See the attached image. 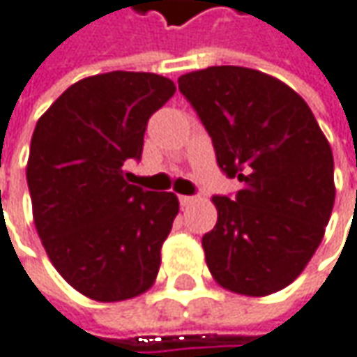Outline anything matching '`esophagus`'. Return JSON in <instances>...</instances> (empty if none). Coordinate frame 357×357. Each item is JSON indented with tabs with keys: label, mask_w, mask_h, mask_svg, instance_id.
Returning <instances> with one entry per match:
<instances>
[{
	"label": "esophagus",
	"mask_w": 357,
	"mask_h": 357,
	"mask_svg": "<svg viewBox=\"0 0 357 357\" xmlns=\"http://www.w3.org/2000/svg\"><path fill=\"white\" fill-rule=\"evenodd\" d=\"M197 197L194 195H179V204H181V208H188V206H192Z\"/></svg>",
	"instance_id": "34e87169"
}]
</instances>
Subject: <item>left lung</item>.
Listing matches in <instances>:
<instances>
[{"mask_svg": "<svg viewBox=\"0 0 357 357\" xmlns=\"http://www.w3.org/2000/svg\"><path fill=\"white\" fill-rule=\"evenodd\" d=\"M178 84L218 165L241 181L234 199L211 197L218 224L202 238L209 271L234 294H275L321 243L335 199L332 148L307 103L264 71L213 66Z\"/></svg>", "mask_w": 357, "mask_h": 357, "instance_id": "left-lung-1", "label": "left lung"}]
</instances>
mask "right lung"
Wrapping results in <instances>:
<instances>
[{"label":"right lung","instance_id":"right-lung-1","mask_svg":"<svg viewBox=\"0 0 357 357\" xmlns=\"http://www.w3.org/2000/svg\"><path fill=\"white\" fill-rule=\"evenodd\" d=\"M176 93L144 71L89 75L38 119L27 160L33 224L45 254L73 289L123 302L153 286L179 202L123 178L139 160L148 119Z\"/></svg>","mask_w":357,"mask_h":357}]
</instances>
